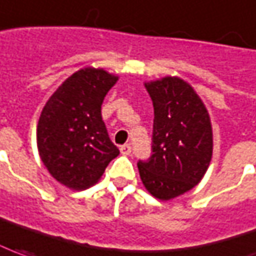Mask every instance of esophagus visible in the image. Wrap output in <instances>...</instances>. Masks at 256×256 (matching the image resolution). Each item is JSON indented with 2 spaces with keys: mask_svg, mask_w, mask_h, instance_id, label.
I'll list each match as a JSON object with an SVG mask.
<instances>
[{
  "mask_svg": "<svg viewBox=\"0 0 256 256\" xmlns=\"http://www.w3.org/2000/svg\"><path fill=\"white\" fill-rule=\"evenodd\" d=\"M120 152L123 156H130V152H132V146H130V144H123V146H120Z\"/></svg>",
  "mask_w": 256,
  "mask_h": 256,
  "instance_id": "1",
  "label": "esophagus"
}]
</instances>
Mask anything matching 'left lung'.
Segmentation results:
<instances>
[{
	"label": "left lung",
	"instance_id": "8db88e82",
	"mask_svg": "<svg viewBox=\"0 0 256 256\" xmlns=\"http://www.w3.org/2000/svg\"><path fill=\"white\" fill-rule=\"evenodd\" d=\"M154 106L152 156L140 161L144 188L160 200H171L194 188L213 156L208 109L194 86L179 77L144 82Z\"/></svg>",
	"mask_w": 256,
	"mask_h": 256
}]
</instances>
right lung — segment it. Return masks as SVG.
Here are the masks:
<instances>
[{"mask_svg": "<svg viewBox=\"0 0 256 256\" xmlns=\"http://www.w3.org/2000/svg\"><path fill=\"white\" fill-rule=\"evenodd\" d=\"M118 80L104 68L78 70L42 110L36 130L40 160L57 182L72 190L95 185L119 156L100 114L106 94Z\"/></svg>", "mask_w": 256, "mask_h": 256, "instance_id": "1", "label": "right lung"}]
</instances>
